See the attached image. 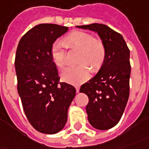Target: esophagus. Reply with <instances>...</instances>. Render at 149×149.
Here are the masks:
<instances>
[{
    "mask_svg": "<svg viewBox=\"0 0 149 149\" xmlns=\"http://www.w3.org/2000/svg\"><path fill=\"white\" fill-rule=\"evenodd\" d=\"M76 91H77V92L78 93L79 91H80V88H79L78 86H76Z\"/></svg>",
    "mask_w": 149,
    "mask_h": 149,
    "instance_id": "esophagus-1",
    "label": "esophagus"
}]
</instances>
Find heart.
<instances>
[{
  "label": "heart",
  "mask_w": 149,
  "mask_h": 149,
  "mask_svg": "<svg viewBox=\"0 0 149 149\" xmlns=\"http://www.w3.org/2000/svg\"><path fill=\"white\" fill-rule=\"evenodd\" d=\"M64 47L78 50L76 58L78 64L67 68L61 74L63 81L72 85H80L89 80L91 72L89 68L94 72L98 71L106 58V48L102 40L94 38L88 32L77 31L64 36L62 43L54 42L51 46V58L59 68H63L66 63Z\"/></svg>",
  "instance_id": "heart-1"
}]
</instances>
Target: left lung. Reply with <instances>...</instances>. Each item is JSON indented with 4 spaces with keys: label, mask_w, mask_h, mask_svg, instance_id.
<instances>
[{
    "label": "left lung",
    "mask_w": 149,
    "mask_h": 149,
    "mask_svg": "<svg viewBox=\"0 0 149 149\" xmlns=\"http://www.w3.org/2000/svg\"><path fill=\"white\" fill-rule=\"evenodd\" d=\"M96 32L106 48V58L98 73L81 86L89 98L88 120L98 130L117 125L124 113L130 95V49L120 33L104 25L77 26Z\"/></svg>",
    "instance_id": "1"
}]
</instances>
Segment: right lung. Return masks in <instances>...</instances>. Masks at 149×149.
<instances>
[{
	"instance_id": "add662e5",
	"label": "right lung",
	"mask_w": 149,
	"mask_h": 149,
	"mask_svg": "<svg viewBox=\"0 0 149 149\" xmlns=\"http://www.w3.org/2000/svg\"><path fill=\"white\" fill-rule=\"evenodd\" d=\"M58 24H41L26 32L15 55L18 92L30 124L44 134H55L64 127L68 109L76 89L60 82L50 54L54 42L68 32Z\"/></svg>"
}]
</instances>
